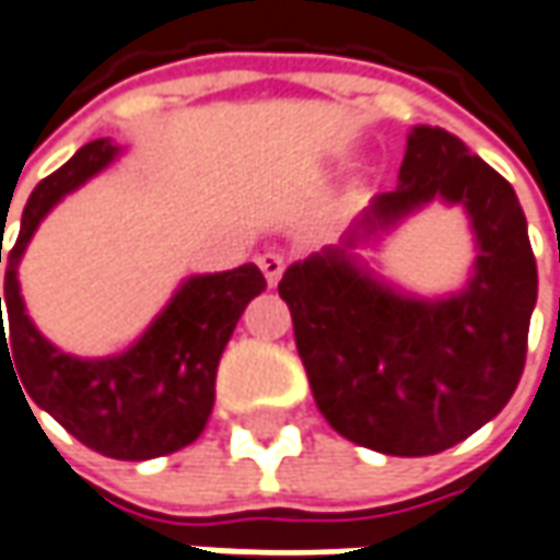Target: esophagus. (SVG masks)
<instances>
[{
    "instance_id": "esophagus-1",
    "label": "esophagus",
    "mask_w": 560,
    "mask_h": 560,
    "mask_svg": "<svg viewBox=\"0 0 560 560\" xmlns=\"http://www.w3.org/2000/svg\"><path fill=\"white\" fill-rule=\"evenodd\" d=\"M257 264H260V269H264V276L269 284H276V281L281 279V272H284V257L276 254V250H266V254H260V257H257Z\"/></svg>"
}]
</instances>
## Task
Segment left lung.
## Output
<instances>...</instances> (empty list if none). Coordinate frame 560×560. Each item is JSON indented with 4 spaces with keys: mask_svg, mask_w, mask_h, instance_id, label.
Instances as JSON below:
<instances>
[{
    "mask_svg": "<svg viewBox=\"0 0 560 560\" xmlns=\"http://www.w3.org/2000/svg\"><path fill=\"white\" fill-rule=\"evenodd\" d=\"M432 200L470 217L479 257L447 298L380 280L354 248ZM281 300L315 405L343 439L389 456L454 447L509 405L527 355L536 260L518 196L444 128H410L398 186L346 238L284 269Z\"/></svg>",
    "mask_w": 560,
    "mask_h": 560,
    "instance_id": "left-lung-1",
    "label": "left lung"
}]
</instances>
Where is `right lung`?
Here are the masks:
<instances>
[{
  "mask_svg": "<svg viewBox=\"0 0 560 560\" xmlns=\"http://www.w3.org/2000/svg\"><path fill=\"white\" fill-rule=\"evenodd\" d=\"M119 155L121 147L109 137L91 140L26 199L21 232L5 264V296H0V312L2 303L9 312V337L0 315V361L15 355L11 364L30 398L85 447L113 459H152L174 454L201 435L214 408L220 355L266 279L254 264L189 276L150 328L119 355L79 359L48 343L26 315L18 266L57 201L89 184Z\"/></svg>",
  "mask_w": 560,
  "mask_h": 560,
  "instance_id": "add662e5",
  "label": "right lung"
}]
</instances>
